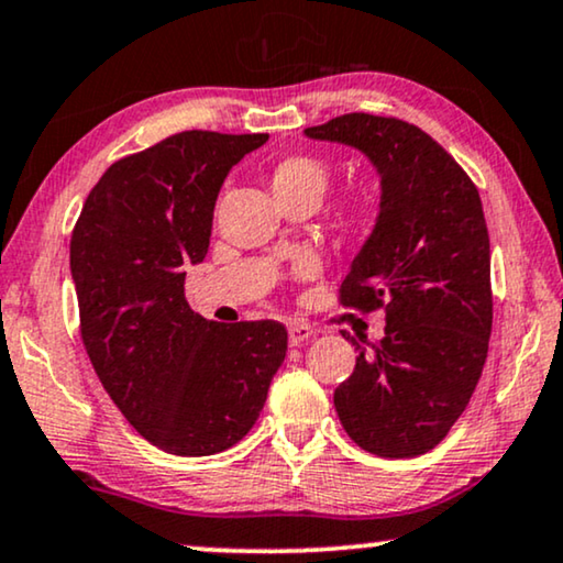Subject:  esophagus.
Returning a JSON list of instances; mask_svg holds the SVG:
<instances>
[{
	"mask_svg": "<svg viewBox=\"0 0 563 563\" xmlns=\"http://www.w3.org/2000/svg\"><path fill=\"white\" fill-rule=\"evenodd\" d=\"M313 334V329L309 324H303V321H290L288 324V342L290 344H301L309 340Z\"/></svg>",
	"mask_w": 563,
	"mask_h": 563,
	"instance_id": "obj_1",
	"label": "esophagus"
}]
</instances>
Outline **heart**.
Here are the masks:
<instances>
[{
    "instance_id": "obj_1",
    "label": "heart",
    "mask_w": 563,
    "mask_h": 563,
    "mask_svg": "<svg viewBox=\"0 0 563 563\" xmlns=\"http://www.w3.org/2000/svg\"><path fill=\"white\" fill-rule=\"evenodd\" d=\"M269 183H273L275 198L298 192H313L321 198L329 185V167L321 159H313V156L290 154L275 162Z\"/></svg>"
}]
</instances>
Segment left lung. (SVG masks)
Returning <instances> with one entry per match:
<instances>
[{"instance_id": "1", "label": "left lung", "mask_w": 563, "mask_h": 563, "mask_svg": "<svg viewBox=\"0 0 563 563\" xmlns=\"http://www.w3.org/2000/svg\"><path fill=\"white\" fill-rule=\"evenodd\" d=\"M303 133L357 148L380 179L376 227L340 298L384 309L386 327L378 342L342 332L360 355L334 391L336 417L363 451L415 459L451 432L486 363L492 257L482 198L459 162L404 120L350 112Z\"/></svg>"}]
</instances>
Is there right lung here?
I'll return each mask as SVG.
<instances>
[{"mask_svg":"<svg viewBox=\"0 0 563 563\" xmlns=\"http://www.w3.org/2000/svg\"><path fill=\"white\" fill-rule=\"evenodd\" d=\"M265 141L175 133L112 164L74 227L87 355L112 404L164 453L195 459L236 445L286 360L280 321L219 324L185 301V269L206 260L223 179Z\"/></svg>","mask_w":563,"mask_h":563,"instance_id":"obj_1","label":"right lung"}]
</instances>
